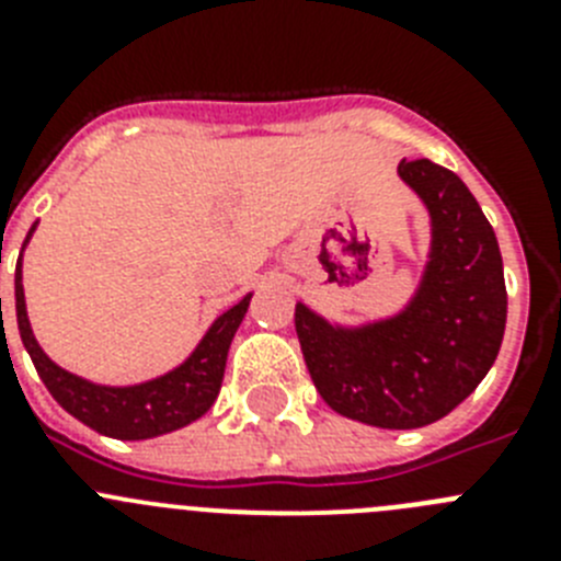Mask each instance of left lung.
<instances>
[{
    "mask_svg": "<svg viewBox=\"0 0 561 561\" xmlns=\"http://www.w3.org/2000/svg\"><path fill=\"white\" fill-rule=\"evenodd\" d=\"M433 216V261L413 306L388 323L342 331L295 309L317 393L345 419L415 430L453 413L497 359L505 277L497 238L469 187L430 160H401Z\"/></svg>",
    "mask_w": 561,
    "mask_h": 561,
    "instance_id": "left-lung-1",
    "label": "left lung"
}]
</instances>
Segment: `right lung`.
<instances>
[{
  "instance_id": "right-lung-1",
  "label": "right lung",
  "mask_w": 561,
  "mask_h": 561,
  "mask_svg": "<svg viewBox=\"0 0 561 561\" xmlns=\"http://www.w3.org/2000/svg\"><path fill=\"white\" fill-rule=\"evenodd\" d=\"M33 230L36 225L30 227L27 238L33 236ZM27 238H24V244H27ZM247 306H250V295L230 311H225L199 342V348L193 351L191 359L171 374L146 381V385H134V388H101V385L78 379L58 368L56 362H49L47 354L38 348L36 336L30 331L27 309H24L22 266H16L19 334H22L24 348L47 385L49 396L87 427L121 440H142L173 433V430L202 419L213 408V401L221 390V379H225L227 351H230L238 325L244 320Z\"/></svg>"
}]
</instances>
